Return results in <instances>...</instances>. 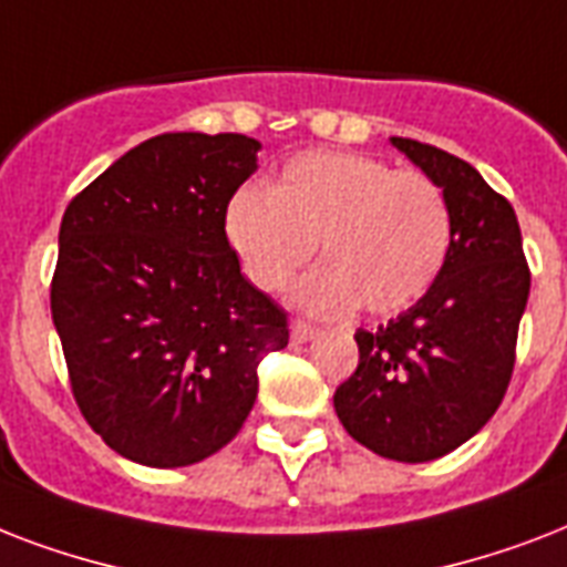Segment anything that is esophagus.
Wrapping results in <instances>:
<instances>
[{
  "label": "esophagus",
  "instance_id": "obj_1",
  "mask_svg": "<svg viewBox=\"0 0 567 567\" xmlns=\"http://www.w3.org/2000/svg\"><path fill=\"white\" fill-rule=\"evenodd\" d=\"M315 336H318V329L311 327V323H306V320H293V323H291V341H293V344H306V341H311Z\"/></svg>",
  "mask_w": 567,
  "mask_h": 567
}]
</instances>
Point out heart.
Masks as SVG:
<instances>
[{"label": "heart", "mask_w": 567, "mask_h": 567, "mask_svg": "<svg viewBox=\"0 0 567 567\" xmlns=\"http://www.w3.org/2000/svg\"><path fill=\"white\" fill-rule=\"evenodd\" d=\"M223 235L258 291L291 282L315 252L323 265L293 288V302L336 318L359 302L371 315L409 309L439 279L453 220L430 176L391 171L362 153L293 155L270 194L244 185L223 208Z\"/></svg>", "instance_id": "heart-1"}]
</instances>
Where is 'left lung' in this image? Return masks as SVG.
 <instances>
[{"label":"left lung","mask_w":567,"mask_h":567,"mask_svg":"<svg viewBox=\"0 0 567 567\" xmlns=\"http://www.w3.org/2000/svg\"><path fill=\"white\" fill-rule=\"evenodd\" d=\"M391 144L441 188L453 240L412 309L355 332L359 368L338 385L336 412L379 456L432 462L497 412L515 368L529 267L515 208L471 164L412 137Z\"/></svg>","instance_id":"obj_1"}]
</instances>
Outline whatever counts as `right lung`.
Segmentation results:
<instances>
[{
  "instance_id": "1",
  "label": "right lung",
  "mask_w": 567,
  "mask_h": 567,
  "mask_svg": "<svg viewBox=\"0 0 567 567\" xmlns=\"http://www.w3.org/2000/svg\"><path fill=\"white\" fill-rule=\"evenodd\" d=\"M247 135L150 137L66 205L52 320L84 421L114 453L185 467L226 447L288 347V315L244 279L223 208L256 171Z\"/></svg>"
}]
</instances>
